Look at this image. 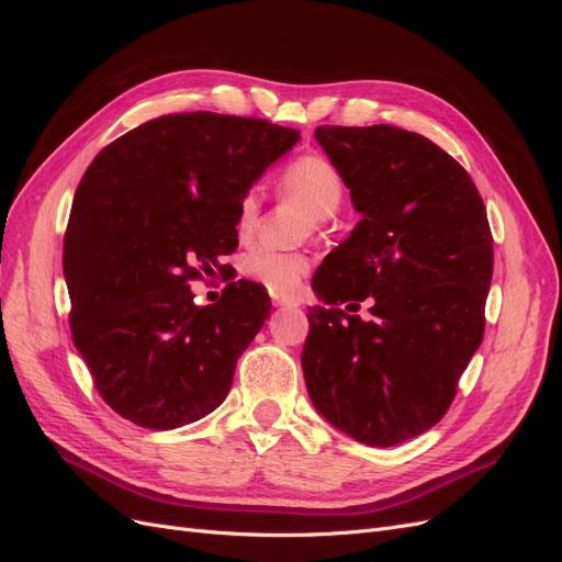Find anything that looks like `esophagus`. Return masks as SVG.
Returning a JSON list of instances; mask_svg holds the SVG:
<instances>
[{"label": "esophagus", "instance_id": "esophagus-1", "mask_svg": "<svg viewBox=\"0 0 562 562\" xmlns=\"http://www.w3.org/2000/svg\"><path fill=\"white\" fill-rule=\"evenodd\" d=\"M271 304H274V307H297V300L283 293H271Z\"/></svg>", "mask_w": 562, "mask_h": 562}]
</instances>
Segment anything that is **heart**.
<instances>
[{"label": "heart", "instance_id": "heart-1", "mask_svg": "<svg viewBox=\"0 0 562 562\" xmlns=\"http://www.w3.org/2000/svg\"><path fill=\"white\" fill-rule=\"evenodd\" d=\"M279 187L285 196L302 201L316 223L330 217L345 196V180L337 168L321 155H302L283 168ZM262 206L260 187H248L236 206V232L246 236L258 223ZM312 258L300 250H279L274 246H252L244 252V277L265 285L267 291L291 293L310 274Z\"/></svg>", "mask_w": 562, "mask_h": 562}]
</instances>
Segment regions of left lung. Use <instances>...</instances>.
<instances>
[{
    "mask_svg": "<svg viewBox=\"0 0 562 562\" xmlns=\"http://www.w3.org/2000/svg\"><path fill=\"white\" fill-rule=\"evenodd\" d=\"M314 135L361 220L314 277L333 307L307 314L304 382L333 427L372 448L398 446L443 419L483 342L487 213L471 176L419 133L378 124ZM366 296L370 322L334 310Z\"/></svg>",
    "mask_w": 562,
    "mask_h": 562,
    "instance_id": "1",
    "label": "left lung"
}]
</instances>
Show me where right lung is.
<instances>
[{
    "mask_svg": "<svg viewBox=\"0 0 562 562\" xmlns=\"http://www.w3.org/2000/svg\"><path fill=\"white\" fill-rule=\"evenodd\" d=\"M297 140L265 119L182 112L128 131L87 168L63 271L72 342L116 415L178 429L229 394L269 295L241 279L196 307L190 281L227 269L239 199Z\"/></svg>",
    "mask_w": 562,
    "mask_h": 562,
    "instance_id": "add662e5",
    "label": "right lung"
}]
</instances>
